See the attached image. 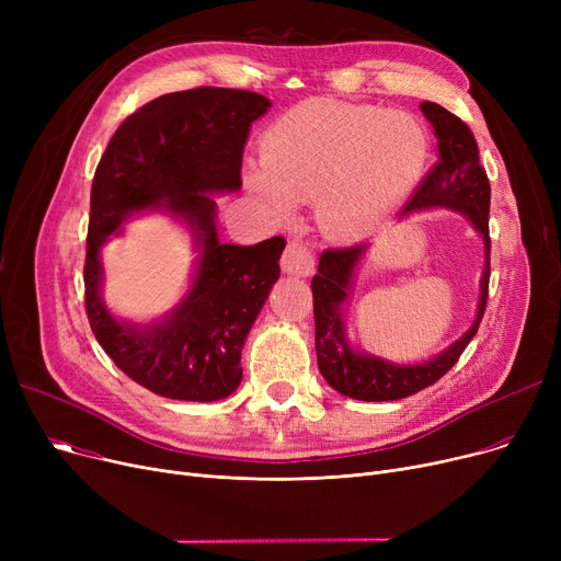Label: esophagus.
<instances>
[{
    "label": "esophagus",
    "instance_id": "obj_1",
    "mask_svg": "<svg viewBox=\"0 0 561 561\" xmlns=\"http://www.w3.org/2000/svg\"><path fill=\"white\" fill-rule=\"evenodd\" d=\"M282 271L286 275L307 277L313 273V254L300 241H290L282 254Z\"/></svg>",
    "mask_w": 561,
    "mask_h": 561
}]
</instances>
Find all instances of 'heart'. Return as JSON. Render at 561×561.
Masks as SVG:
<instances>
[{
    "label": "heart",
    "mask_w": 561,
    "mask_h": 561,
    "mask_svg": "<svg viewBox=\"0 0 561 561\" xmlns=\"http://www.w3.org/2000/svg\"><path fill=\"white\" fill-rule=\"evenodd\" d=\"M427 157V134L404 111L302 102L265 129L245 182L282 218L313 199L322 231L357 241L416 186Z\"/></svg>",
    "instance_id": "1"
}]
</instances>
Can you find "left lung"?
I'll return each mask as SVG.
<instances>
[{"mask_svg":"<svg viewBox=\"0 0 561 561\" xmlns=\"http://www.w3.org/2000/svg\"><path fill=\"white\" fill-rule=\"evenodd\" d=\"M421 111L434 127L438 140V161L416 188L414 197L407 202L400 216H409L421 209L459 211L473 225L484 241V273L480 279V302L473 325L461 339L448 345L440 355L423 364H391L355 350L347 341L343 322V302L355 282V268L368 245L359 243L343 250H325L318 263V275L311 279L313 290V318H316V357L322 377L328 385L355 400L385 402L414 396L436 379L444 377L461 357V352L478 334L482 322L489 275H491V239H489V204L491 186L484 168L480 165V150L473 131L455 113L434 102H423Z\"/></svg>","mask_w":561,"mask_h":561,"instance_id":"8db88e82","label":"left lung"}]
</instances>
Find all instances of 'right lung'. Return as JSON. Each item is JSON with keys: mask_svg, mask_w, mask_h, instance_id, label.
I'll return each mask as SVG.
<instances>
[{"mask_svg": "<svg viewBox=\"0 0 561 561\" xmlns=\"http://www.w3.org/2000/svg\"><path fill=\"white\" fill-rule=\"evenodd\" d=\"M268 108L263 95L239 88L161 95L117 127L95 170L83 265L88 322L115 366L157 396L214 402L241 385V350L279 279L286 241L220 243L211 195L241 188L250 127ZM140 210L184 219L201 250L185 300L150 327L115 319L101 300L99 250Z\"/></svg>", "mask_w": 561, "mask_h": 561, "instance_id": "add662e5", "label": "right lung"}]
</instances>
